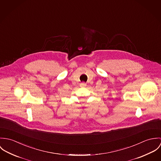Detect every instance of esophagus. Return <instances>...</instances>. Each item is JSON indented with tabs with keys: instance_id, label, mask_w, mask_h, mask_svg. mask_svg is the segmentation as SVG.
Here are the masks:
<instances>
[{
	"instance_id": "34e87169",
	"label": "esophagus",
	"mask_w": 161,
	"mask_h": 161,
	"mask_svg": "<svg viewBox=\"0 0 161 161\" xmlns=\"http://www.w3.org/2000/svg\"><path fill=\"white\" fill-rule=\"evenodd\" d=\"M80 85H81V87H85L86 86V84L85 83H81Z\"/></svg>"
}]
</instances>
